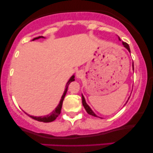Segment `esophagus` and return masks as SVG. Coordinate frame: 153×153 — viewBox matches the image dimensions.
Wrapping results in <instances>:
<instances>
[{"label": "esophagus", "instance_id": "1", "mask_svg": "<svg viewBox=\"0 0 153 153\" xmlns=\"http://www.w3.org/2000/svg\"><path fill=\"white\" fill-rule=\"evenodd\" d=\"M76 77L77 78H81L83 77V71H78L76 72Z\"/></svg>", "mask_w": 153, "mask_h": 153}]
</instances>
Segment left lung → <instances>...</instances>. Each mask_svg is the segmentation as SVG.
<instances>
[{
	"label": "left lung",
	"mask_w": 153,
	"mask_h": 153,
	"mask_svg": "<svg viewBox=\"0 0 153 153\" xmlns=\"http://www.w3.org/2000/svg\"><path fill=\"white\" fill-rule=\"evenodd\" d=\"M119 39L120 40V41H121L120 38H119ZM122 45H124V47H125V48L127 49V50L128 51H129V53H130V48H129V45H128V44H127L126 42H122ZM132 69H133V71H134V63H132ZM82 105H83L84 108H85V111H86L87 113L88 114H90V115H91V116H94V117H99V118H101V117H98V116L96 115V114H95L94 111H93V110L91 109V107L89 106L87 104L86 101H85V98H84L83 95H82ZM101 119H102V118H101Z\"/></svg>",
	"instance_id": "8db88e82"
}]
</instances>
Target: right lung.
<instances>
[{"label":"right lung","mask_w":153,"mask_h":153,"mask_svg":"<svg viewBox=\"0 0 153 153\" xmlns=\"http://www.w3.org/2000/svg\"><path fill=\"white\" fill-rule=\"evenodd\" d=\"M40 38L45 39V37H44V36H38V37L34 38L32 39V41H34V40H36V39H40ZM74 80H75V75H73L71 77V78L69 79V80H68V82H67V84L65 85V88L64 93H63L62 97H61V99H60V101H59V104L57 105V107H56L55 109H54V111H52L50 114L46 115V116H42V117H34V116L29 115L28 114H26V112L25 113L28 116H29V117H30L31 118H32L33 119H35V120H36V121H39V122H46V123L53 122V121L55 120L56 118H57V117L59 115V114H60L61 108H62V106L63 100H64L65 96V95L67 94V91H68V85H69V84L71 83V82L74 81Z\"/></svg>","instance_id":"right-lung-1"}]
</instances>
